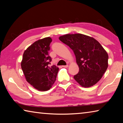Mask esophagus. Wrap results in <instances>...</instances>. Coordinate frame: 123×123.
I'll return each mask as SVG.
<instances>
[{"instance_id":"34e87169","label":"esophagus","mask_w":123,"mask_h":123,"mask_svg":"<svg viewBox=\"0 0 123 123\" xmlns=\"http://www.w3.org/2000/svg\"><path fill=\"white\" fill-rule=\"evenodd\" d=\"M62 67H63V68H67V67H68V65H66V66H62Z\"/></svg>"}]
</instances>
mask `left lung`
<instances>
[{
  "mask_svg": "<svg viewBox=\"0 0 123 123\" xmlns=\"http://www.w3.org/2000/svg\"><path fill=\"white\" fill-rule=\"evenodd\" d=\"M59 39L71 48L75 55L79 72L74 76L84 87L93 86L99 81L108 67L109 56L98 41L81 34H66Z\"/></svg>",
  "mask_w": 123,
  "mask_h": 123,
  "instance_id": "1",
  "label": "left lung"
}]
</instances>
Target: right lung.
I'll list each match as a JSON object with an SVG mask.
<instances>
[{"mask_svg": "<svg viewBox=\"0 0 123 123\" xmlns=\"http://www.w3.org/2000/svg\"><path fill=\"white\" fill-rule=\"evenodd\" d=\"M51 41L48 37L35 42L24 51L21 62L26 81L40 91L50 89L59 72V68L56 66H49L51 61L48 54Z\"/></svg>", "mask_w": 123, "mask_h": 123, "instance_id": "obj_1", "label": "right lung"}]
</instances>
